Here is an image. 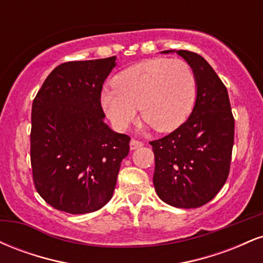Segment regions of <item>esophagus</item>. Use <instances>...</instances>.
I'll return each mask as SVG.
<instances>
[{"label": "esophagus", "instance_id": "34e87169", "mask_svg": "<svg viewBox=\"0 0 263 263\" xmlns=\"http://www.w3.org/2000/svg\"><path fill=\"white\" fill-rule=\"evenodd\" d=\"M142 146H143V142L135 140V138H132L131 142H129V148H131V149L140 148V147H142Z\"/></svg>", "mask_w": 263, "mask_h": 263}]
</instances>
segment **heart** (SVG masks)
Here are the masks:
<instances>
[{
	"mask_svg": "<svg viewBox=\"0 0 263 263\" xmlns=\"http://www.w3.org/2000/svg\"><path fill=\"white\" fill-rule=\"evenodd\" d=\"M105 87L100 102L117 131H125L142 119L159 132H168L184 122L195 99V78L179 59H147L128 66Z\"/></svg>",
	"mask_w": 263,
	"mask_h": 263,
	"instance_id": "heart-1",
	"label": "heart"
}]
</instances>
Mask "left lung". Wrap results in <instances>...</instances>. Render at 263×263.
Wrapping results in <instances>:
<instances>
[{
  "mask_svg": "<svg viewBox=\"0 0 263 263\" xmlns=\"http://www.w3.org/2000/svg\"><path fill=\"white\" fill-rule=\"evenodd\" d=\"M177 54L193 69L197 99L183 125L149 142L156 163L153 184L164 203L192 209L209 203L228 179L235 121L226 86L209 63L189 50Z\"/></svg>",
  "mask_w": 263,
  "mask_h": 263,
  "instance_id": "left-lung-1",
  "label": "left lung"
}]
</instances>
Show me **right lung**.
Segmentation results:
<instances>
[{
    "label": "right lung",
    "mask_w": 263,
    "mask_h": 263,
    "mask_svg": "<svg viewBox=\"0 0 263 263\" xmlns=\"http://www.w3.org/2000/svg\"><path fill=\"white\" fill-rule=\"evenodd\" d=\"M115 65L116 57L63 63L33 100V182L54 209L92 213L112 198L131 140L104 122L100 95Z\"/></svg>",
    "instance_id": "1"
}]
</instances>
